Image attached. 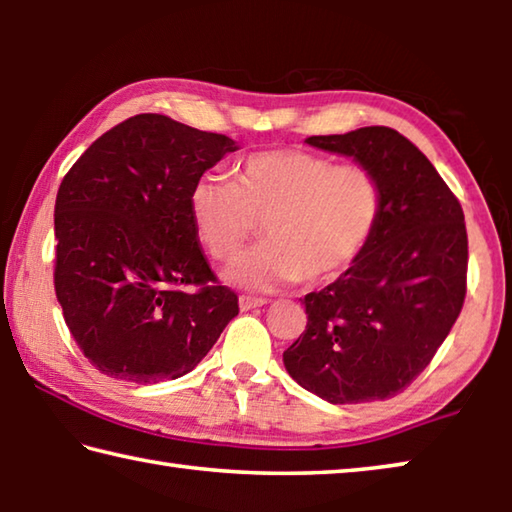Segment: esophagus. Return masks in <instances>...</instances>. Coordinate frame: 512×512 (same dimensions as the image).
Here are the masks:
<instances>
[{"label": "esophagus", "instance_id": "1", "mask_svg": "<svg viewBox=\"0 0 512 512\" xmlns=\"http://www.w3.org/2000/svg\"><path fill=\"white\" fill-rule=\"evenodd\" d=\"M266 298H255V296H239V309L241 311H248V309H255V307H264L266 305Z\"/></svg>", "mask_w": 512, "mask_h": 512}]
</instances>
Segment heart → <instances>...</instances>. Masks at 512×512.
<instances>
[{
  "instance_id": "1",
  "label": "heart",
  "mask_w": 512,
  "mask_h": 512,
  "mask_svg": "<svg viewBox=\"0 0 512 512\" xmlns=\"http://www.w3.org/2000/svg\"><path fill=\"white\" fill-rule=\"evenodd\" d=\"M381 212L384 189L370 167L302 149L253 153L237 180L203 173L189 189L196 237L219 262H232L262 221L268 239L225 273L262 291L341 277L375 237Z\"/></svg>"
}]
</instances>
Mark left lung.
Wrapping results in <instances>:
<instances>
[{"label":"left lung","mask_w":512,"mask_h":512,"mask_svg":"<svg viewBox=\"0 0 512 512\" xmlns=\"http://www.w3.org/2000/svg\"><path fill=\"white\" fill-rule=\"evenodd\" d=\"M307 144L375 171L384 212L357 262L302 298L307 327L284 350V368L332 404L388 400L429 366L463 309V207L427 155L393 128L314 135Z\"/></svg>","instance_id":"8db88e82"}]
</instances>
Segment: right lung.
<instances>
[{
    "label": "right lung",
    "mask_w": 512,
    "mask_h": 512,
    "mask_svg": "<svg viewBox=\"0 0 512 512\" xmlns=\"http://www.w3.org/2000/svg\"><path fill=\"white\" fill-rule=\"evenodd\" d=\"M237 149L225 135L144 112L103 133L65 173L54 210L56 298L103 375L183 377L239 314L189 216L194 180Z\"/></svg>",
    "instance_id": "obj_1"
}]
</instances>
